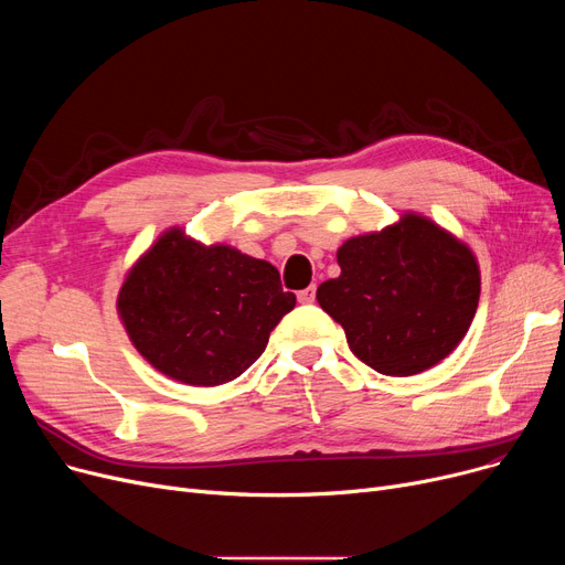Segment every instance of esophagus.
<instances>
[{"mask_svg": "<svg viewBox=\"0 0 565 565\" xmlns=\"http://www.w3.org/2000/svg\"><path fill=\"white\" fill-rule=\"evenodd\" d=\"M313 300H316V286H309V288L298 292V302L300 305H311Z\"/></svg>", "mask_w": 565, "mask_h": 565, "instance_id": "1", "label": "esophagus"}]
</instances>
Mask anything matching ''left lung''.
<instances>
[{
	"instance_id": "left-lung-1",
	"label": "left lung",
	"mask_w": 565,
	"mask_h": 565,
	"mask_svg": "<svg viewBox=\"0 0 565 565\" xmlns=\"http://www.w3.org/2000/svg\"><path fill=\"white\" fill-rule=\"evenodd\" d=\"M337 260L341 275L322 281L316 300L341 324L354 358L382 375L441 362L477 313V258L426 217L350 237Z\"/></svg>"
}]
</instances>
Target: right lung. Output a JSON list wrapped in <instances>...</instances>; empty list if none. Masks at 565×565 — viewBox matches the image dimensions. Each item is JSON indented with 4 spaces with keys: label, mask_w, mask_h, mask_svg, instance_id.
Masks as SVG:
<instances>
[{
    "label": "right lung",
    "mask_w": 565,
    "mask_h": 565,
    "mask_svg": "<svg viewBox=\"0 0 565 565\" xmlns=\"http://www.w3.org/2000/svg\"><path fill=\"white\" fill-rule=\"evenodd\" d=\"M292 307L275 265L203 247L181 231L164 233L118 292L135 348L164 375L199 387L243 375Z\"/></svg>",
    "instance_id": "right-lung-1"
}]
</instances>
